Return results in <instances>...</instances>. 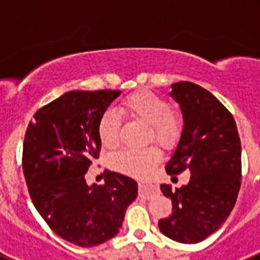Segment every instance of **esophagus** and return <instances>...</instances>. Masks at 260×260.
Wrapping results in <instances>:
<instances>
[{
  "mask_svg": "<svg viewBox=\"0 0 260 260\" xmlns=\"http://www.w3.org/2000/svg\"><path fill=\"white\" fill-rule=\"evenodd\" d=\"M158 191L157 183L151 180H141L139 181V195L143 198H150L153 194Z\"/></svg>",
  "mask_w": 260,
  "mask_h": 260,
  "instance_id": "1",
  "label": "esophagus"
}]
</instances>
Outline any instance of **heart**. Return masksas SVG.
Returning a JSON list of instances; mask_svg holds the SVG:
<instances>
[{"instance_id":"obj_1","label":"heart","mask_w":260,"mask_h":260,"mask_svg":"<svg viewBox=\"0 0 260 260\" xmlns=\"http://www.w3.org/2000/svg\"><path fill=\"white\" fill-rule=\"evenodd\" d=\"M122 110L132 118L150 125L148 139L165 147L173 146L181 135L182 121L180 114L169 110L167 100L150 91H138L125 99ZM118 114L112 109L105 110L98 122V135L105 148H114L118 144ZM160 160V151L155 146L142 150H122L110 156V165L114 171L132 177H146L152 172Z\"/></svg>"}]
</instances>
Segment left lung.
Returning <instances> with one entry per match:
<instances>
[{"label":"left lung","mask_w":260,"mask_h":260,"mask_svg":"<svg viewBox=\"0 0 260 260\" xmlns=\"http://www.w3.org/2000/svg\"><path fill=\"white\" fill-rule=\"evenodd\" d=\"M183 127L165 165L168 174L189 169L181 189L160 186L172 199L173 212L158 221L164 236L181 243H198L215 233L233 210L241 186V142L229 110L207 89L191 82L172 84Z\"/></svg>","instance_id":"obj_1"}]
</instances>
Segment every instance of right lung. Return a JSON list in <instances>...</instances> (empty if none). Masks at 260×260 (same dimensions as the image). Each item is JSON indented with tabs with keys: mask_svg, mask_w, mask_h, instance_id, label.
<instances>
[{
	"mask_svg": "<svg viewBox=\"0 0 260 260\" xmlns=\"http://www.w3.org/2000/svg\"><path fill=\"white\" fill-rule=\"evenodd\" d=\"M121 91H70L39 109L23 144V173L34 206L53 232L80 247L113 238L137 199L138 183L107 172L104 185H87L98 158V122Z\"/></svg>",
	"mask_w": 260,
	"mask_h": 260,
	"instance_id": "right-lung-1",
	"label": "right lung"
}]
</instances>
